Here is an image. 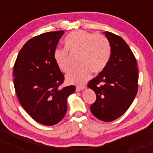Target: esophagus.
Segmentation results:
<instances>
[{
    "mask_svg": "<svg viewBox=\"0 0 153 153\" xmlns=\"http://www.w3.org/2000/svg\"><path fill=\"white\" fill-rule=\"evenodd\" d=\"M84 89H85V86H77L75 90H76V91H80L84 90Z\"/></svg>",
    "mask_w": 153,
    "mask_h": 153,
    "instance_id": "obj_1",
    "label": "esophagus"
}]
</instances>
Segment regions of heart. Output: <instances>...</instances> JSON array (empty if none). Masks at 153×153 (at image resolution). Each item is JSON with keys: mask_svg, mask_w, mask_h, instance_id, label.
<instances>
[{"mask_svg": "<svg viewBox=\"0 0 153 153\" xmlns=\"http://www.w3.org/2000/svg\"><path fill=\"white\" fill-rule=\"evenodd\" d=\"M66 48L71 52L80 53L79 65L67 75L66 81L69 83L81 85L90 78L91 71L99 73L108 64L111 57L109 41L104 35L93 34L88 31L77 30L71 32L65 39ZM54 58L61 71L66 73L70 68L68 51L57 48Z\"/></svg>", "mask_w": 153, "mask_h": 153, "instance_id": "b5f03b06", "label": "heart"}]
</instances>
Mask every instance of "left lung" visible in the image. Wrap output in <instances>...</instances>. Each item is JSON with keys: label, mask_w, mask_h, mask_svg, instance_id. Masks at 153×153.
<instances>
[{"label": "left lung", "mask_w": 153, "mask_h": 153, "mask_svg": "<svg viewBox=\"0 0 153 153\" xmlns=\"http://www.w3.org/2000/svg\"><path fill=\"white\" fill-rule=\"evenodd\" d=\"M111 45V57L101 73L88 86L96 95L90 108L103 122L120 117L131 106L137 93L138 70L134 54L120 36L105 31Z\"/></svg>", "instance_id": "left-lung-1"}]
</instances>
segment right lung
Returning a JSON list of instances; mask_svg holds the SVG:
<instances>
[{
  "label": "right lung",
  "mask_w": 153,
  "mask_h": 153,
  "mask_svg": "<svg viewBox=\"0 0 153 153\" xmlns=\"http://www.w3.org/2000/svg\"><path fill=\"white\" fill-rule=\"evenodd\" d=\"M64 31L34 36L19 52L13 67L14 87L23 108L36 122L52 126L64 118L67 99L75 92V85L59 86L64 76L54 53Z\"/></svg>",
  "instance_id": "obj_1"
}]
</instances>
